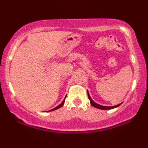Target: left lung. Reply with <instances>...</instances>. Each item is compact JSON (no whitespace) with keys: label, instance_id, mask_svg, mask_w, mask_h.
I'll return each mask as SVG.
<instances>
[{"label":"left lung","instance_id":"obj_1","mask_svg":"<svg viewBox=\"0 0 148 148\" xmlns=\"http://www.w3.org/2000/svg\"><path fill=\"white\" fill-rule=\"evenodd\" d=\"M88 99H90V103H91V105L94 108H97L98 109H101V110H111V109H113V108H117V107H119L120 105H121V104H119V105H116V106H111V107H107V106H101V105H99L97 104V103H96L94 101H93V100L91 99V97H90V94H89V92L88 91Z\"/></svg>","mask_w":148,"mask_h":148}]
</instances>
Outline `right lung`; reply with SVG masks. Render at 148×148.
<instances>
[{
    "label": "right lung",
    "mask_w": 148,
    "mask_h": 148,
    "mask_svg": "<svg viewBox=\"0 0 148 148\" xmlns=\"http://www.w3.org/2000/svg\"><path fill=\"white\" fill-rule=\"evenodd\" d=\"M65 98H66V97H65ZM64 102H65V99H64V100H63V102H62L61 103H60V104L59 105V106H57V107H56V108H54V109L51 110H50V111H52V110H56V109H58V108H60V107H62V106H63V104H64Z\"/></svg>",
    "instance_id": "right-lung-1"
}]
</instances>
